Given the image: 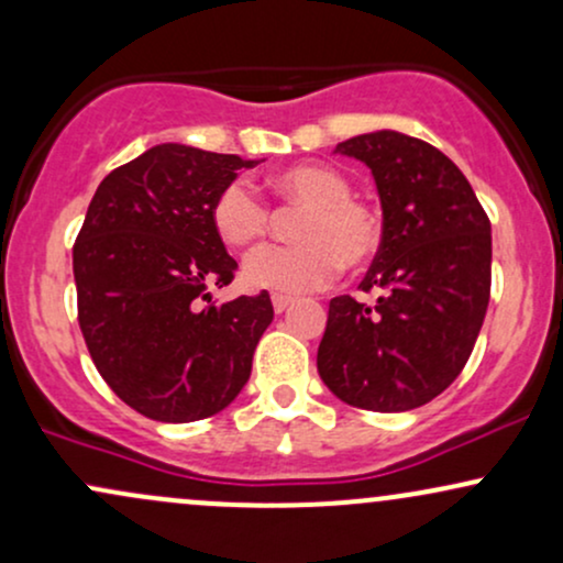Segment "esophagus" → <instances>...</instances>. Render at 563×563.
<instances>
[{
  "label": "esophagus",
  "instance_id": "obj_1",
  "mask_svg": "<svg viewBox=\"0 0 563 563\" xmlns=\"http://www.w3.org/2000/svg\"><path fill=\"white\" fill-rule=\"evenodd\" d=\"M290 303H294V299H290V296L273 294V307H275V312H277V314H283V312H286V309L290 307Z\"/></svg>",
  "mask_w": 563,
  "mask_h": 563
}]
</instances>
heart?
<instances>
[{"mask_svg":"<svg viewBox=\"0 0 563 563\" xmlns=\"http://www.w3.org/2000/svg\"><path fill=\"white\" fill-rule=\"evenodd\" d=\"M273 190L286 206L301 209L294 245H269L243 264L249 288L307 294L339 275L341 264L363 267L378 254L384 219L367 200L352 196V183L333 166L299 164L277 172ZM211 228L228 249H251L267 235L269 211L241 179L228 183L211 203Z\"/></svg>","mask_w":563,"mask_h":563,"instance_id":"1","label":"heart"}]
</instances>
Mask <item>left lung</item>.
<instances>
[{
	"mask_svg": "<svg viewBox=\"0 0 563 563\" xmlns=\"http://www.w3.org/2000/svg\"><path fill=\"white\" fill-rule=\"evenodd\" d=\"M335 153L363 161L376 179L384 241L360 288L384 296L373 307L331 299L318 371L341 402L405 412L468 363L489 303V219L463 172L429 142L380 129Z\"/></svg>",
	"mask_w": 563,
	"mask_h": 563,
	"instance_id": "8db88e82",
	"label": "left lung"
}]
</instances>
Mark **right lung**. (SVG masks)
Listing matches in <instances>:
<instances>
[{"instance_id":"obj_1","label":"right lung","mask_w":563,"mask_h":563,"mask_svg":"<svg viewBox=\"0 0 563 563\" xmlns=\"http://www.w3.org/2000/svg\"><path fill=\"white\" fill-rule=\"evenodd\" d=\"M260 161L164 142L97 187L74 243L79 325L92 363L129 407L164 423L224 410L273 322L267 290L214 303L235 277L211 203Z\"/></svg>"}]
</instances>
